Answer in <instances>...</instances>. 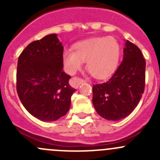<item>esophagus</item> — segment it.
Wrapping results in <instances>:
<instances>
[{"mask_svg": "<svg viewBox=\"0 0 160 160\" xmlns=\"http://www.w3.org/2000/svg\"><path fill=\"white\" fill-rule=\"evenodd\" d=\"M86 82L87 81L85 80L78 78V77H73V78H72V80H71V83H72V85L75 88H77L80 84L86 83Z\"/></svg>", "mask_w": 160, "mask_h": 160, "instance_id": "obj_1", "label": "esophagus"}]
</instances>
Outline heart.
<instances>
[{"label": "heart", "instance_id": "1", "mask_svg": "<svg viewBox=\"0 0 160 160\" xmlns=\"http://www.w3.org/2000/svg\"><path fill=\"white\" fill-rule=\"evenodd\" d=\"M120 57V46L112 37H100L77 42L74 51L67 49L62 54L64 68L74 74L87 62L90 75L101 79L109 76L116 69Z\"/></svg>", "mask_w": 160, "mask_h": 160}]
</instances>
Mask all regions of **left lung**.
Instances as JSON below:
<instances>
[{"label":"left lung","mask_w":160,"mask_h":160,"mask_svg":"<svg viewBox=\"0 0 160 160\" xmlns=\"http://www.w3.org/2000/svg\"><path fill=\"white\" fill-rule=\"evenodd\" d=\"M124 57L110 80L93 86V104L100 116L118 121L136 108L145 89L146 61L138 46L125 42Z\"/></svg>","instance_id":"8db88e82"}]
</instances>
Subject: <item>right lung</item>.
I'll return each instance as SVG.
<instances>
[{"instance_id":"right-lung-1","label":"right lung","mask_w":160,"mask_h":160,"mask_svg":"<svg viewBox=\"0 0 160 160\" xmlns=\"http://www.w3.org/2000/svg\"><path fill=\"white\" fill-rule=\"evenodd\" d=\"M63 46L56 34L31 42L18 60L17 92L32 116L52 122L69 111L76 89L69 84L70 76L63 72Z\"/></svg>"}]
</instances>
